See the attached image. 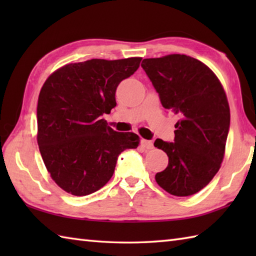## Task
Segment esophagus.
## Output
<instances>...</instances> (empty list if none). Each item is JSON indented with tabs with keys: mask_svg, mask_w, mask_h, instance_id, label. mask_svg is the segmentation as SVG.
<instances>
[{
	"mask_svg": "<svg viewBox=\"0 0 256 256\" xmlns=\"http://www.w3.org/2000/svg\"><path fill=\"white\" fill-rule=\"evenodd\" d=\"M140 144H142L143 148H148V150H152V148H154L153 142H152V140H140Z\"/></svg>",
	"mask_w": 256,
	"mask_h": 256,
	"instance_id": "1",
	"label": "esophagus"
}]
</instances>
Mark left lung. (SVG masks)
Here are the masks:
<instances>
[{"label": "left lung", "instance_id": "left-lung-1", "mask_svg": "<svg viewBox=\"0 0 256 256\" xmlns=\"http://www.w3.org/2000/svg\"><path fill=\"white\" fill-rule=\"evenodd\" d=\"M140 66L162 106L180 116L174 142L157 138L154 143L168 156L156 182L170 194L192 196L212 180L224 160L230 128L226 92L212 70L190 56L148 58Z\"/></svg>", "mask_w": 256, "mask_h": 256}]
</instances>
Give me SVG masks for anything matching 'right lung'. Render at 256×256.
Masks as SVG:
<instances>
[{
	"mask_svg": "<svg viewBox=\"0 0 256 256\" xmlns=\"http://www.w3.org/2000/svg\"><path fill=\"white\" fill-rule=\"evenodd\" d=\"M142 58L90 59L59 68L38 96L37 143L59 187L86 196L110 180L118 155L136 148L138 135L108 126L101 116L116 106L118 84L136 72Z\"/></svg>",
	"mask_w": 256,
	"mask_h": 256,
	"instance_id": "add662e5",
	"label": "right lung"
}]
</instances>
